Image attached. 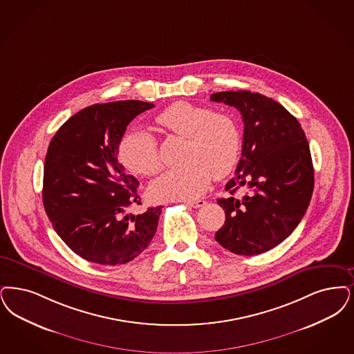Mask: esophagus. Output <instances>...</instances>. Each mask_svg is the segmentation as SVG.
<instances>
[{
    "mask_svg": "<svg viewBox=\"0 0 354 354\" xmlns=\"http://www.w3.org/2000/svg\"><path fill=\"white\" fill-rule=\"evenodd\" d=\"M205 200H201V198H198V200H188V201H185V204L188 205V207H192V208H200V207H204L205 205Z\"/></svg>",
    "mask_w": 354,
    "mask_h": 354,
    "instance_id": "1",
    "label": "esophagus"
}]
</instances>
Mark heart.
Instances as JSON below:
<instances>
[{
  "label": "heart",
  "instance_id": "1",
  "mask_svg": "<svg viewBox=\"0 0 354 354\" xmlns=\"http://www.w3.org/2000/svg\"><path fill=\"white\" fill-rule=\"evenodd\" d=\"M167 131L185 138L182 167L154 179L150 195L159 201L192 200L201 196L216 179L227 176L240 156V131L230 115L213 112L187 101H178L156 117ZM118 159L138 175H154L162 169L156 140L143 129H130L118 142Z\"/></svg>",
  "mask_w": 354,
  "mask_h": 354
}]
</instances>
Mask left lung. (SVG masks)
Instances as JSON below:
<instances>
[{
	"label": "left lung",
	"mask_w": 354,
	"mask_h": 354,
	"mask_svg": "<svg viewBox=\"0 0 354 354\" xmlns=\"http://www.w3.org/2000/svg\"><path fill=\"white\" fill-rule=\"evenodd\" d=\"M240 111L242 156L227 182V198H217L225 224L214 239L234 254L265 253L286 240L307 211L313 191V166L306 134L279 102L250 91L211 95ZM249 189L242 198L234 194Z\"/></svg>",
	"instance_id": "8db88e82"
}]
</instances>
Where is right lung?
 Returning <instances> with one entry per match:
<instances>
[{"label": "right lung", "mask_w": 354, "mask_h": 354, "mask_svg": "<svg viewBox=\"0 0 354 354\" xmlns=\"http://www.w3.org/2000/svg\"><path fill=\"white\" fill-rule=\"evenodd\" d=\"M151 108L138 100L95 104L73 114L50 142L43 205L57 236L89 262H130L156 234L162 207L130 212L141 204L140 182L117 159L130 121Z\"/></svg>", "instance_id": "add662e5"}]
</instances>
